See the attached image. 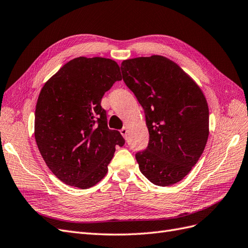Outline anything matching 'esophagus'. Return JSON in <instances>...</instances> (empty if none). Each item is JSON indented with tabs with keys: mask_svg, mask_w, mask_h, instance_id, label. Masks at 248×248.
<instances>
[{
	"mask_svg": "<svg viewBox=\"0 0 248 248\" xmlns=\"http://www.w3.org/2000/svg\"><path fill=\"white\" fill-rule=\"evenodd\" d=\"M120 132H121L122 136L125 138V137H126V134H127V132H128V129H127V127H126V126H124L123 128H122L121 130H120Z\"/></svg>",
	"mask_w": 248,
	"mask_h": 248,
	"instance_id": "34e87169",
	"label": "esophagus"
}]
</instances>
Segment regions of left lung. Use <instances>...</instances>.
Returning a JSON list of instances; mask_svg holds the SVG:
<instances>
[{
    "label": "left lung",
    "mask_w": 248,
    "mask_h": 248,
    "mask_svg": "<svg viewBox=\"0 0 248 248\" xmlns=\"http://www.w3.org/2000/svg\"><path fill=\"white\" fill-rule=\"evenodd\" d=\"M123 80L144 108L150 140L136 155L150 182L170 186L189 174L206 147L209 108L202 89L171 60L153 55L124 60Z\"/></svg>",
    "instance_id": "obj_1"
}]
</instances>
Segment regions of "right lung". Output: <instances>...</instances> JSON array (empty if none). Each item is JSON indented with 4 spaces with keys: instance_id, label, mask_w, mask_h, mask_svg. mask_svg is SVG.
I'll return each instance as SVG.
<instances>
[{
    "instance_id": "1",
    "label": "right lung",
    "mask_w": 248,
    "mask_h": 248,
    "mask_svg": "<svg viewBox=\"0 0 248 248\" xmlns=\"http://www.w3.org/2000/svg\"><path fill=\"white\" fill-rule=\"evenodd\" d=\"M120 67L107 58L70 60L42 87L34 134L42 158L67 185L87 189L108 172L116 146L125 140L108 127L101 99L117 80Z\"/></svg>"
}]
</instances>
